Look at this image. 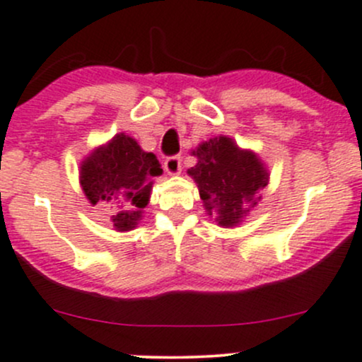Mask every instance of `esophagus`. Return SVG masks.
Segmentation results:
<instances>
[{
	"mask_svg": "<svg viewBox=\"0 0 362 362\" xmlns=\"http://www.w3.org/2000/svg\"><path fill=\"white\" fill-rule=\"evenodd\" d=\"M164 169L169 176H176V174L181 173V157L174 155V157H169L164 162Z\"/></svg>",
	"mask_w": 362,
	"mask_h": 362,
	"instance_id": "obj_1",
	"label": "esophagus"
}]
</instances>
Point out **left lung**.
<instances>
[{"label": "left lung", "mask_w": 362, "mask_h": 362, "mask_svg": "<svg viewBox=\"0 0 362 362\" xmlns=\"http://www.w3.org/2000/svg\"><path fill=\"white\" fill-rule=\"evenodd\" d=\"M197 165L188 176L197 182L205 212L223 228H236L260 202L269 169L252 150L229 136H216L192 151Z\"/></svg>", "instance_id": "8db88e82"}]
</instances>
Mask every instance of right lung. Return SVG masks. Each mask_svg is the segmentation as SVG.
Listing matches in <instances>:
<instances>
[{"instance_id":"add662e5","label":"right lung","mask_w":362,"mask_h":362,"mask_svg":"<svg viewBox=\"0 0 362 362\" xmlns=\"http://www.w3.org/2000/svg\"><path fill=\"white\" fill-rule=\"evenodd\" d=\"M162 174L151 151H145L126 133L96 146L79 167V182L89 204L115 209L112 224L115 231H131L143 219L148 205L153 176Z\"/></svg>"}]
</instances>
